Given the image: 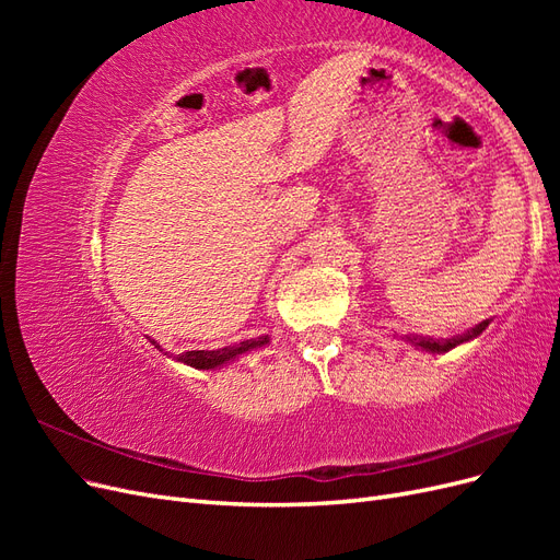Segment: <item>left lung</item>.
I'll return each instance as SVG.
<instances>
[{
    "label": "left lung",
    "mask_w": 560,
    "mask_h": 560,
    "mask_svg": "<svg viewBox=\"0 0 560 560\" xmlns=\"http://www.w3.org/2000/svg\"><path fill=\"white\" fill-rule=\"evenodd\" d=\"M486 327H488V319H483L481 325H477V327H471L467 334L455 336V338H446V341H436V338H425V336H416V334L406 336V341L413 343L420 350H425V352H448L451 348L467 343V341H471V338H477Z\"/></svg>",
    "instance_id": "8db88e82"
}]
</instances>
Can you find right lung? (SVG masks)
I'll use <instances>...</instances> for the list:
<instances>
[{
    "mask_svg": "<svg viewBox=\"0 0 560 560\" xmlns=\"http://www.w3.org/2000/svg\"><path fill=\"white\" fill-rule=\"evenodd\" d=\"M149 341H151V338H149ZM151 343H154L163 352V348L156 341H151ZM266 343H268V336H259V338H249V341H241V343L219 348V350H189V352H182L177 362H184V364H189L194 369H217V366H224V364L233 362L235 358H241L243 352L261 348Z\"/></svg>",
    "mask_w": 560,
    "mask_h": 560,
    "instance_id": "1",
    "label": "right lung"
}]
</instances>
